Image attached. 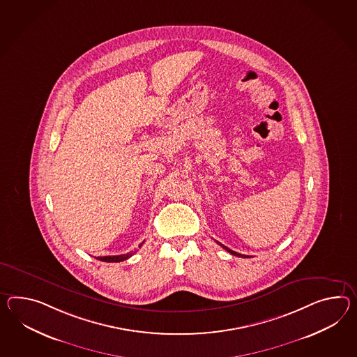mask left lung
<instances>
[{
    "instance_id": "8db88e82",
    "label": "left lung",
    "mask_w": 357,
    "mask_h": 357,
    "mask_svg": "<svg viewBox=\"0 0 357 357\" xmlns=\"http://www.w3.org/2000/svg\"><path fill=\"white\" fill-rule=\"evenodd\" d=\"M218 243V241H217ZM219 243V245H220V246H222V248H223V249H225V250H227V252H231V254H232V255H236V257H240V258H249V257H248V255H243V254H238V252H234V250H231V249H229V248H227V246H225V245H222V243Z\"/></svg>"
}]
</instances>
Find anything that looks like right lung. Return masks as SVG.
Listing matches in <instances>:
<instances>
[{
    "label": "right lung",
    "mask_w": 357,
    "mask_h": 357,
    "mask_svg": "<svg viewBox=\"0 0 357 357\" xmlns=\"http://www.w3.org/2000/svg\"><path fill=\"white\" fill-rule=\"evenodd\" d=\"M142 245H143V243H140L139 248ZM134 252H128V254H121V255H112V257H96V259L102 261H109V263H111V261H126V259L130 258Z\"/></svg>",
    "instance_id": "obj_1"
}]
</instances>
